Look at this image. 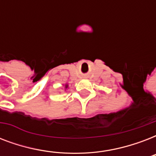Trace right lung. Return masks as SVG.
Returning <instances> with one entry per match:
<instances>
[{"label": "right lung", "instance_id": "1", "mask_svg": "<svg viewBox=\"0 0 156 156\" xmlns=\"http://www.w3.org/2000/svg\"><path fill=\"white\" fill-rule=\"evenodd\" d=\"M67 87H68V86H66V88H67Z\"/></svg>", "mask_w": 156, "mask_h": 156}]
</instances>
